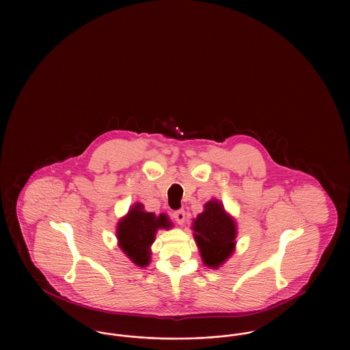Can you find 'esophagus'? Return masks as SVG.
<instances>
[{
    "label": "esophagus",
    "mask_w": 350,
    "mask_h": 350,
    "mask_svg": "<svg viewBox=\"0 0 350 350\" xmlns=\"http://www.w3.org/2000/svg\"><path fill=\"white\" fill-rule=\"evenodd\" d=\"M173 217L176 219V221L178 223V224H183L185 223V211L183 210H177V211H174L173 213Z\"/></svg>",
    "instance_id": "1"
}]
</instances>
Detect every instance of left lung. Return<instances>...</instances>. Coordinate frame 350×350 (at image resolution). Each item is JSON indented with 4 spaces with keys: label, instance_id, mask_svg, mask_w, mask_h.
Returning a JSON list of instances; mask_svg holds the SVG:
<instances>
[{
    "label": "left lung",
    "instance_id": "obj_1",
    "mask_svg": "<svg viewBox=\"0 0 350 350\" xmlns=\"http://www.w3.org/2000/svg\"><path fill=\"white\" fill-rule=\"evenodd\" d=\"M191 228L206 267L217 269L230 258L236 245L237 230L236 221L226 213L221 202L208 200L204 211L193 220Z\"/></svg>",
    "mask_w": 350,
    "mask_h": 350
}]
</instances>
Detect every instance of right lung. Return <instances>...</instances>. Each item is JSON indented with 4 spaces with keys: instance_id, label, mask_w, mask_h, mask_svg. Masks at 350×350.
<instances>
[{
    "instance_id": "1",
    "label": "right lung",
    "mask_w": 350,
    "mask_h": 350,
    "mask_svg": "<svg viewBox=\"0 0 350 350\" xmlns=\"http://www.w3.org/2000/svg\"><path fill=\"white\" fill-rule=\"evenodd\" d=\"M172 223L165 214L156 217L147 213L142 203H136L129 214L118 223V245L135 265L146 267L150 261V245L160 228L169 230Z\"/></svg>"
}]
</instances>
